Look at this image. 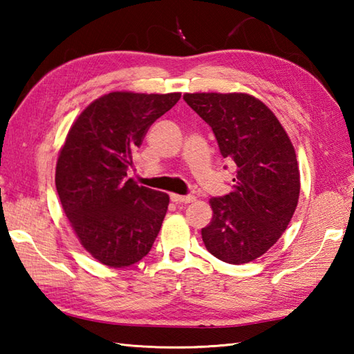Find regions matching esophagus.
Listing matches in <instances>:
<instances>
[{"mask_svg":"<svg viewBox=\"0 0 354 354\" xmlns=\"http://www.w3.org/2000/svg\"><path fill=\"white\" fill-rule=\"evenodd\" d=\"M170 199L173 202H176V204H190V202H193L194 196H192V194H189V196H181V194H170Z\"/></svg>","mask_w":354,"mask_h":354,"instance_id":"obj_1","label":"esophagus"}]
</instances>
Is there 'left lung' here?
<instances>
[{
  "instance_id": "obj_1",
  "label": "left lung",
  "mask_w": 354,
  "mask_h": 354,
  "mask_svg": "<svg viewBox=\"0 0 354 354\" xmlns=\"http://www.w3.org/2000/svg\"><path fill=\"white\" fill-rule=\"evenodd\" d=\"M212 126L221 153L236 164L232 192L212 198L202 240L214 257L242 265L265 254L292 219L299 196L295 149L265 103L250 94H184Z\"/></svg>"
}]
</instances>
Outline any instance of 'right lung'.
I'll return each instance as SVG.
<instances>
[{"instance_id":"1","label":"right lung","mask_w":354,"mask_h":354,"mask_svg":"<svg viewBox=\"0 0 354 354\" xmlns=\"http://www.w3.org/2000/svg\"><path fill=\"white\" fill-rule=\"evenodd\" d=\"M179 99V93H109L89 104L66 135L56 190L82 246L103 265L140 261L161 230L169 194L127 179V169L150 124Z\"/></svg>"}]
</instances>
